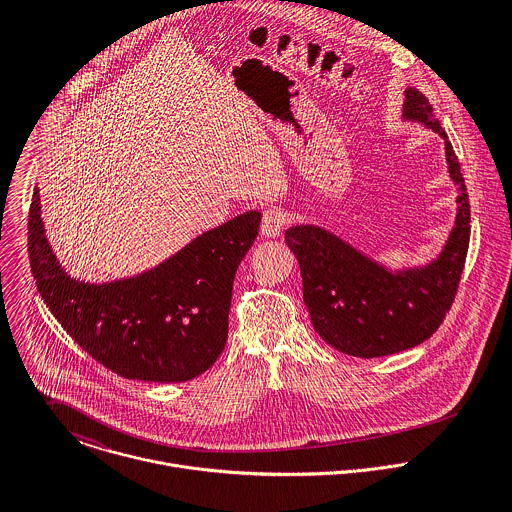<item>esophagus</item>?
<instances>
[{"label":"esophagus","mask_w":512,"mask_h":512,"mask_svg":"<svg viewBox=\"0 0 512 512\" xmlns=\"http://www.w3.org/2000/svg\"><path fill=\"white\" fill-rule=\"evenodd\" d=\"M284 226H286V215H284L282 211H278V209H268V211H264L262 224H260L264 236H268V238H278V236L282 234Z\"/></svg>","instance_id":"esophagus-1"}]
</instances>
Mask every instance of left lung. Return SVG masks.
<instances>
[{
  "label": "left lung",
  "instance_id": "1",
  "mask_svg": "<svg viewBox=\"0 0 512 512\" xmlns=\"http://www.w3.org/2000/svg\"><path fill=\"white\" fill-rule=\"evenodd\" d=\"M402 120L436 132L445 146L447 173L457 187L455 222L441 250L426 264L390 266L317 224L286 230L303 282L313 329L333 349L374 359L412 349L438 331L457 292L469 248V199L457 155L428 98L404 90Z\"/></svg>",
  "mask_w": 512,
  "mask_h": 512
}]
</instances>
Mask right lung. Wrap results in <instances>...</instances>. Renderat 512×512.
I'll list each match as a JSON object with an SVG mask.
<instances>
[{
  "label": "right lung",
  "instance_id": "right-lung-1",
  "mask_svg": "<svg viewBox=\"0 0 512 512\" xmlns=\"http://www.w3.org/2000/svg\"><path fill=\"white\" fill-rule=\"evenodd\" d=\"M260 220V211H246L144 272L88 282L71 276L53 252L35 187L31 270L55 319L100 365L130 380L187 382L213 365L226 345L234 274Z\"/></svg>",
  "mask_w": 512,
  "mask_h": 512
}]
</instances>
